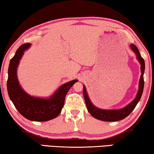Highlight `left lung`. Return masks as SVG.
<instances>
[{
    "mask_svg": "<svg viewBox=\"0 0 154 154\" xmlns=\"http://www.w3.org/2000/svg\"><path fill=\"white\" fill-rule=\"evenodd\" d=\"M130 47L131 50L136 55L137 60L140 64V69H141L142 73L139 81V89H138L136 97L130 103H128L124 108L117 109V110H104V109L97 108L92 103L90 98H89L85 87L83 85V96L85 101L87 109H88V112L90 113V115L95 119L105 122H116L124 119V118L128 117L131 114V112L135 108V106H137V103L141 99L144 89V69H145V64H144V59L140 55L137 46L135 44H131Z\"/></svg>",
    "mask_w": 154,
    "mask_h": 154,
    "instance_id": "1",
    "label": "left lung"
}]
</instances>
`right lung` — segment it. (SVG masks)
<instances>
[{"label":"right lung","instance_id":"obj_1","mask_svg":"<svg viewBox=\"0 0 154 154\" xmlns=\"http://www.w3.org/2000/svg\"><path fill=\"white\" fill-rule=\"evenodd\" d=\"M30 46V44L21 45L11 59L7 88L11 101L22 116L30 121L46 122L60 115L64 106L66 94L78 80L63 84L48 98H39L28 94L20 85L17 78V68L24 51L28 50Z\"/></svg>","mask_w":154,"mask_h":154}]
</instances>
